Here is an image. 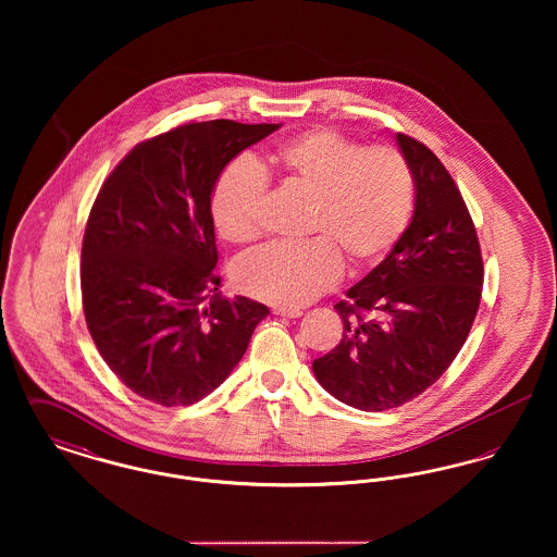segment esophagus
Listing matches in <instances>:
<instances>
[{
    "mask_svg": "<svg viewBox=\"0 0 557 557\" xmlns=\"http://www.w3.org/2000/svg\"><path fill=\"white\" fill-rule=\"evenodd\" d=\"M273 313L275 315H280V318H300L302 315V311L300 309H284V307H277V309H273Z\"/></svg>",
    "mask_w": 557,
    "mask_h": 557,
    "instance_id": "1",
    "label": "esophagus"
}]
</instances>
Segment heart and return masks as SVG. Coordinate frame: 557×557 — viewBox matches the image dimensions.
<instances>
[{"mask_svg":"<svg viewBox=\"0 0 557 557\" xmlns=\"http://www.w3.org/2000/svg\"><path fill=\"white\" fill-rule=\"evenodd\" d=\"M284 182L315 194L307 242H280L246 255L234 267L238 290L273 307L296 309L332 290L345 271L377 263L403 236L413 211V175L395 148L361 144L332 129L300 133L267 159ZM267 194L263 169L234 160L212 189L219 236L246 244L261 234Z\"/></svg>","mask_w":557,"mask_h":557,"instance_id":"1","label":"heart"}]
</instances>
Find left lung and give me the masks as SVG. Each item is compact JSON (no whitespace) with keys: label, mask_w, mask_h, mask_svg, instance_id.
Returning a JSON list of instances; mask_svg holds the SVG:
<instances>
[{"label":"left lung","mask_w":557,"mask_h":557,"mask_svg":"<svg viewBox=\"0 0 557 557\" xmlns=\"http://www.w3.org/2000/svg\"><path fill=\"white\" fill-rule=\"evenodd\" d=\"M416 202L393 250L334 309L343 341L313 361L319 384L361 411L422 395L453 363L478 313L484 267L476 227L445 164L397 133Z\"/></svg>","instance_id":"obj_1"}]
</instances>
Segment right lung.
<instances>
[{"instance_id": "add662e5", "label": "right lung", "mask_w": 557, "mask_h": 557, "mask_svg": "<svg viewBox=\"0 0 557 557\" xmlns=\"http://www.w3.org/2000/svg\"><path fill=\"white\" fill-rule=\"evenodd\" d=\"M280 127L187 123L137 144L100 187L81 248L83 313L135 395L162 407L211 395L269 315L219 292L211 198L227 162Z\"/></svg>"}]
</instances>
